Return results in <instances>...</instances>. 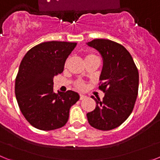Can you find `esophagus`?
I'll use <instances>...</instances> for the list:
<instances>
[{"instance_id":"esophagus-1","label":"esophagus","mask_w":160,"mask_h":160,"mask_svg":"<svg viewBox=\"0 0 160 160\" xmlns=\"http://www.w3.org/2000/svg\"><path fill=\"white\" fill-rule=\"evenodd\" d=\"M86 98H87V96H86V95H83V94H80V100L85 99Z\"/></svg>"}]
</instances>
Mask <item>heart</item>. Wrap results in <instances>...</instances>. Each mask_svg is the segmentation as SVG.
Masks as SVG:
<instances>
[{
  "label": "heart",
  "instance_id": "heart-1",
  "mask_svg": "<svg viewBox=\"0 0 160 160\" xmlns=\"http://www.w3.org/2000/svg\"><path fill=\"white\" fill-rule=\"evenodd\" d=\"M92 57H97V56H95V55L94 54H88L86 56V59L89 58H92ZM68 63V60L66 62V66L67 65ZM76 87H77V88H78L79 90H83V89L85 88V84L83 82H76Z\"/></svg>",
  "mask_w": 160,
  "mask_h": 160
}]
</instances>
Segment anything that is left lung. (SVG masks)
<instances>
[{
	"label": "left lung",
	"mask_w": 160,
	"mask_h": 160,
	"mask_svg": "<svg viewBox=\"0 0 160 160\" xmlns=\"http://www.w3.org/2000/svg\"><path fill=\"white\" fill-rule=\"evenodd\" d=\"M87 44L102 58L99 89L105 93L102 100L92 96L97 105L87 113V119L96 129H114L125 122L133 111L138 95V69L129 52L117 42L94 39Z\"/></svg>",
	"instance_id": "8db88e82"
}]
</instances>
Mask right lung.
Instances as JSON below:
<instances>
[{
  "label": "right lung",
  "mask_w": 160,
  "mask_h": 160,
  "mask_svg": "<svg viewBox=\"0 0 160 160\" xmlns=\"http://www.w3.org/2000/svg\"><path fill=\"white\" fill-rule=\"evenodd\" d=\"M76 42H46L32 47L20 64L15 94L24 117L35 128L58 129L69 118L70 109L79 99L73 90L53 92V78L62 73Z\"/></svg>",
  "instance_id": "obj_1"
}]
</instances>
